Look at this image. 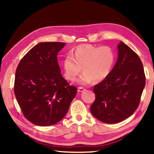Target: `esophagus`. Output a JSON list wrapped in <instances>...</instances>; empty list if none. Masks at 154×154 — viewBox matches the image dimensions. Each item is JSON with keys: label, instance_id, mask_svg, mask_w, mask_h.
I'll return each mask as SVG.
<instances>
[{"label": "esophagus", "instance_id": "obj_1", "mask_svg": "<svg viewBox=\"0 0 154 154\" xmlns=\"http://www.w3.org/2000/svg\"><path fill=\"white\" fill-rule=\"evenodd\" d=\"M85 89L84 88H83V87H79L78 88V91H79V92H83V91H85Z\"/></svg>", "mask_w": 154, "mask_h": 154}]
</instances>
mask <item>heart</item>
Listing matches in <instances>:
<instances>
[{
	"label": "heart",
	"mask_w": 154,
	"mask_h": 154,
	"mask_svg": "<svg viewBox=\"0 0 154 154\" xmlns=\"http://www.w3.org/2000/svg\"><path fill=\"white\" fill-rule=\"evenodd\" d=\"M116 60V54L109 46L96 47L91 45H80L65 57L62 62L64 76L75 81L82 71L79 78L82 84H88L92 80L99 82L110 74Z\"/></svg>",
	"instance_id": "heart-1"
}]
</instances>
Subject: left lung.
<instances>
[{
    "label": "left lung",
    "instance_id": "left-lung-1",
    "mask_svg": "<svg viewBox=\"0 0 154 154\" xmlns=\"http://www.w3.org/2000/svg\"><path fill=\"white\" fill-rule=\"evenodd\" d=\"M118 57L106 79L94 86L95 100L90 111L96 119L116 124L129 118L139 105L145 75L139 56L120 41Z\"/></svg>",
    "mask_w": 154,
    "mask_h": 154
}]
</instances>
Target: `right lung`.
Here are the masks:
<instances>
[{"label":"right lung","mask_w":154,"mask_h":154,"mask_svg":"<svg viewBox=\"0 0 154 154\" xmlns=\"http://www.w3.org/2000/svg\"><path fill=\"white\" fill-rule=\"evenodd\" d=\"M65 43H39L21 60L15 71L14 93L23 114L40 126L63 119L77 89L61 75L57 55Z\"/></svg>","instance_id":"right-lung-1"}]
</instances>
